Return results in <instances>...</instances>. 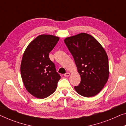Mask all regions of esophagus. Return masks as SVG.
Returning a JSON list of instances; mask_svg holds the SVG:
<instances>
[{"instance_id": "esophagus-1", "label": "esophagus", "mask_w": 126, "mask_h": 126, "mask_svg": "<svg viewBox=\"0 0 126 126\" xmlns=\"http://www.w3.org/2000/svg\"><path fill=\"white\" fill-rule=\"evenodd\" d=\"M69 75H70V73H69V72L65 73L64 74V76L65 77H68Z\"/></svg>"}]
</instances>
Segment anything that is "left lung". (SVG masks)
Masks as SVG:
<instances>
[{"mask_svg": "<svg viewBox=\"0 0 126 126\" xmlns=\"http://www.w3.org/2000/svg\"><path fill=\"white\" fill-rule=\"evenodd\" d=\"M64 43L81 76V81L75 89L83 96H94L103 89L109 77L108 58L104 49L86 33L67 37Z\"/></svg>", "mask_w": 126, "mask_h": 126, "instance_id": "1", "label": "left lung"}]
</instances>
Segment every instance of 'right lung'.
<instances>
[{"label":"right lung","mask_w":126,"mask_h":126,"mask_svg":"<svg viewBox=\"0 0 126 126\" xmlns=\"http://www.w3.org/2000/svg\"><path fill=\"white\" fill-rule=\"evenodd\" d=\"M59 40L53 35H39L30 43L23 53L22 79L27 91L37 98L44 99L52 94L61 79L49 57Z\"/></svg>","instance_id":"1"}]
</instances>
